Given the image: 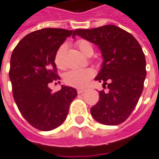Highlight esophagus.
<instances>
[{
    "label": "esophagus",
    "mask_w": 159,
    "mask_h": 159,
    "mask_svg": "<svg viewBox=\"0 0 159 159\" xmlns=\"http://www.w3.org/2000/svg\"><path fill=\"white\" fill-rule=\"evenodd\" d=\"M83 92H85V89H77V93H78V94H82Z\"/></svg>",
    "instance_id": "esophagus-1"
}]
</instances>
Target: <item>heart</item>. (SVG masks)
I'll use <instances>...</instances> for the list:
<instances>
[{"label": "heart", "mask_w": 159, "mask_h": 159, "mask_svg": "<svg viewBox=\"0 0 159 159\" xmlns=\"http://www.w3.org/2000/svg\"><path fill=\"white\" fill-rule=\"evenodd\" d=\"M76 46L79 49L80 52L87 55L89 52H93V46L90 42L85 39H79L76 41ZM65 46L62 45L58 51L57 52L55 56V63L58 67H63L62 57L64 54ZM95 71L93 69H77V70H71L64 75V83L67 85L75 88H83L87 85L89 81L94 76Z\"/></svg>", "instance_id": "heart-1"}]
</instances>
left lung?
Instances as JSON below:
<instances>
[{
	"label": "left lung",
	"instance_id": "left-lung-1",
	"mask_svg": "<svg viewBox=\"0 0 159 159\" xmlns=\"http://www.w3.org/2000/svg\"><path fill=\"white\" fill-rule=\"evenodd\" d=\"M76 35L98 45L103 63L95 79L109 89L99 92L100 101L91 114L102 124L119 125L132 114L143 91L146 71L141 46L131 33L114 25L76 29L72 37Z\"/></svg>",
	"mask_w": 159,
	"mask_h": 159
}]
</instances>
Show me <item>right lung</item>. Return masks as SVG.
<instances>
[{
  "label": "right lung",
  "instance_id": "1",
  "mask_svg": "<svg viewBox=\"0 0 159 159\" xmlns=\"http://www.w3.org/2000/svg\"><path fill=\"white\" fill-rule=\"evenodd\" d=\"M73 31L44 28L27 34L14 48L10 60L9 78L13 95L22 116L33 127L51 131L65 120L76 89L62 86L52 93L49 83L60 79L55 56Z\"/></svg>",
  "mask_w": 159,
  "mask_h": 159
}]
</instances>
